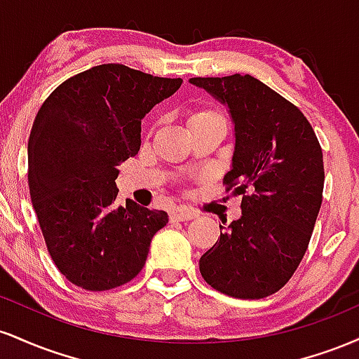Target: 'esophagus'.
Returning <instances> with one entry per match:
<instances>
[{
  "mask_svg": "<svg viewBox=\"0 0 359 359\" xmlns=\"http://www.w3.org/2000/svg\"><path fill=\"white\" fill-rule=\"evenodd\" d=\"M194 217H197V212L191 211V209H185V208H177L175 211L170 212V221H191Z\"/></svg>",
  "mask_w": 359,
  "mask_h": 359,
  "instance_id": "1",
  "label": "esophagus"
}]
</instances>
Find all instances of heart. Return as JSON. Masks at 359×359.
<instances>
[{
    "mask_svg": "<svg viewBox=\"0 0 359 359\" xmlns=\"http://www.w3.org/2000/svg\"><path fill=\"white\" fill-rule=\"evenodd\" d=\"M209 113H211V111H203V113H197V114H209ZM197 114H196V116H197Z\"/></svg>",
    "mask_w": 359,
    "mask_h": 359,
    "instance_id": "b5f03b06",
    "label": "heart"
}]
</instances>
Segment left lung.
Segmentation results:
<instances>
[{"mask_svg": "<svg viewBox=\"0 0 359 359\" xmlns=\"http://www.w3.org/2000/svg\"><path fill=\"white\" fill-rule=\"evenodd\" d=\"M228 109L234 131L224 182L241 199V216L199 259L212 288L263 299L290 280L306 255L324 189L323 150L292 102L251 76L192 77Z\"/></svg>", "mask_w": 359, "mask_h": 359, "instance_id": "left-lung-1", "label": "left lung"}]
</instances>
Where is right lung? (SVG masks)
Here are the masks:
<instances>
[{
	"instance_id": "add662e5",
	"label": "right lung",
	"mask_w": 359,
	"mask_h": 359,
	"mask_svg": "<svg viewBox=\"0 0 359 359\" xmlns=\"http://www.w3.org/2000/svg\"><path fill=\"white\" fill-rule=\"evenodd\" d=\"M182 79L102 64L45 100L28 140V185L48 253L69 282L109 290L145 265L165 211L116 204L118 165L138 154L142 119Z\"/></svg>"
}]
</instances>
